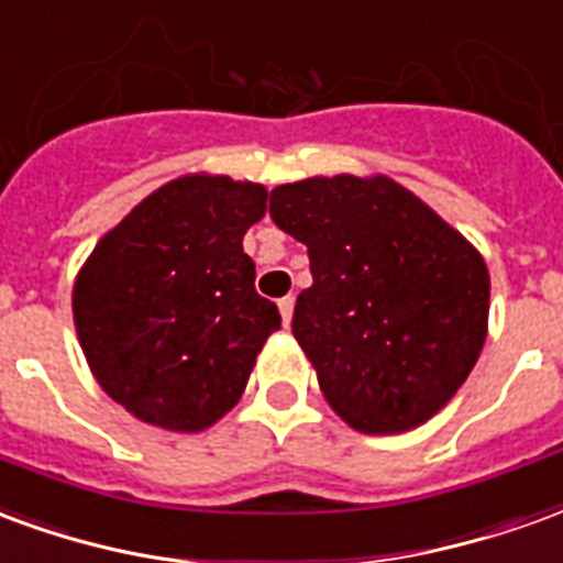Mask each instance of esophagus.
Returning <instances> with one entry per match:
<instances>
[{
  "label": "esophagus",
  "mask_w": 563,
  "mask_h": 563,
  "mask_svg": "<svg viewBox=\"0 0 563 563\" xmlns=\"http://www.w3.org/2000/svg\"><path fill=\"white\" fill-rule=\"evenodd\" d=\"M277 307H280L283 325H289V322H292V310H295V298H292V295H286V298H280V301H277Z\"/></svg>",
  "instance_id": "esophagus-1"
}]
</instances>
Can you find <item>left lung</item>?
Masks as SVG:
<instances>
[{"mask_svg": "<svg viewBox=\"0 0 563 563\" xmlns=\"http://www.w3.org/2000/svg\"><path fill=\"white\" fill-rule=\"evenodd\" d=\"M271 220L310 256L292 334L331 410L362 434H401L446 407L488 331L479 250L383 174L277 186Z\"/></svg>", "mask_w": 563, "mask_h": 563, "instance_id": "1", "label": "left lung"}]
</instances>
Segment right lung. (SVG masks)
Instances as JSON below:
<instances>
[{"label": "right lung", "mask_w": 563, "mask_h": 563, "mask_svg": "<svg viewBox=\"0 0 563 563\" xmlns=\"http://www.w3.org/2000/svg\"><path fill=\"white\" fill-rule=\"evenodd\" d=\"M265 201L262 184L186 174L129 210L78 271L80 350L99 386L141 422L196 434L244 395L280 329L244 253Z\"/></svg>", "instance_id": "add662e5"}]
</instances>
